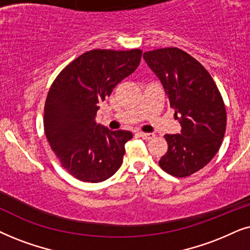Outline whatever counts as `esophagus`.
<instances>
[{
	"instance_id": "1",
	"label": "esophagus",
	"mask_w": 250,
	"mask_h": 250,
	"mask_svg": "<svg viewBox=\"0 0 250 250\" xmlns=\"http://www.w3.org/2000/svg\"><path fill=\"white\" fill-rule=\"evenodd\" d=\"M138 135L141 136L143 139H145V141H151V139L154 138L155 136L154 134H151V132H139Z\"/></svg>"
}]
</instances>
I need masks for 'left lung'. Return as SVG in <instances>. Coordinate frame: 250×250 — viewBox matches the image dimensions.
Instances as JSON below:
<instances>
[{"instance_id": "8db88e82", "label": "left lung", "mask_w": 250, "mask_h": 250, "mask_svg": "<svg viewBox=\"0 0 250 250\" xmlns=\"http://www.w3.org/2000/svg\"><path fill=\"white\" fill-rule=\"evenodd\" d=\"M143 58L161 81L182 125L181 134L165 135L168 151L159 166L175 177H188L208 165L221 147L224 101L209 72L188 52L171 46L145 52Z\"/></svg>"}]
</instances>
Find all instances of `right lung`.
<instances>
[{"label": "right lung", "mask_w": 250, "mask_h": 250, "mask_svg": "<svg viewBox=\"0 0 250 250\" xmlns=\"http://www.w3.org/2000/svg\"><path fill=\"white\" fill-rule=\"evenodd\" d=\"M141 49H95L79 56L57 75L44 104L43 125L62 167L82 182L99 183L121 167L130 131L96 123L98 104L141 62Z\"/></svg>", "instance_id": "1"}]
</instances>
